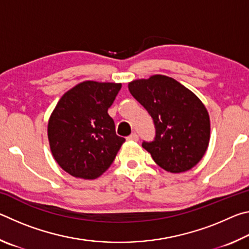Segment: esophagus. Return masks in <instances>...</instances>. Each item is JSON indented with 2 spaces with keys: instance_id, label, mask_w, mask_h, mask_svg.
I'll return each mask as SVG.
<instances>
[{
  "instance_id": "esophagus-1",
  "label": "esophagus",
  "mask_w": 249,
  "mask_h": 249,
  "mask_svg": "<svg viewBox=\"0 0 249 249\" xmlns=\"http://www.w3.org/2000/svg\"><path fill=\"white\" fill-rule=\"evenodd\" d=\"M138 140H140V137H138L137 133H132L129 135V136L127 137V141H133V142H137Z\"/></svg>"
}]
</instances>
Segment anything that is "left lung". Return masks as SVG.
<instances>
[{
  "mask_svg": "<svg viewBox=\"0 0 249 249\" xmlns=\"http://www.w3.org/2000/svg\"><path fill=\"white\" fill-rule=\"evenodd\" d=\"M128 90L153 119L155 138L142 146L154 161L172 174L195 167L210 142V117L200 99L161 74L135 80L128 83Z\"/></svg>",
  "mask_w": 249,
  "mask_h": 249,
  "instance_id": "8db88e82",
  "label": "left lung"
}]
</instances>
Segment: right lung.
Instances as JSON below:
<instances>
[{"instance_id": "obj_1", "label": "right lung", "mask_w": 249, "mask_h": 249, "mask_svg": "<svg viewBox=\"0 0 249 249\" xmlns=\"http://www.w3.org/2000/svg\"><path fill=\"white\" fill-rule=\"evenodd\" d=\"M121 83L86 81L62 95L48 122L53 158L75 178L96 179L108 169L125 138L117 136L107 109Z\"/></svg>"}]
</instances>
